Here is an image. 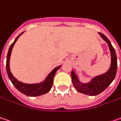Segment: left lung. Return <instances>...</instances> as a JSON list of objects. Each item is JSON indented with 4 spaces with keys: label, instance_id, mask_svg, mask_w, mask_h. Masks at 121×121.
I'll return each instance as SVG.
<instances>
[{
    "label": "left lung",
    "instance_id": "1",
    "mask_svg": "<svg viewBox=\"0 0 121 121\" xmlns=\"http://www.w3.org/2000/svg\"><path fill=\"white\" fill-rule=\"evenodd\" d=\"M99 34L103 38V39L107 43L109 47V49L111 51V65L107 73L103 75L94 78L92 81L89 82V84H82L78 81L75 73L73 70H72L71 72L73 84L76 90L79 93L89 95L90 96L97 95L107 89L115 78L117 70V58L115 50L112 46L110 40L108 39L107 37L100 32H99Z\"/></svg>",
    "mask_w": 121,
    "mask_h": 121
}]
</instances>
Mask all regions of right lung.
<instances>
[{
  "label": "right lung",
  "instance_id": "obj_1",
  "mask_svg": "<svg viewBox=\"0 0 121 121\" xmlns=\"http://www.w3.org/2000/svg\"><path fill=\"white\" fill-rule=\"evenodd\" d=\"M22 33H21L18 36H17L16 39L14 40V41L10 46L9 50V52H8V55H7V57H6V64L7 74H8V76H9V78L10 80V81L12 82V83L13 84L14 86L20 92L28 96H40V95H44L45 93H47L48 92H49V91L51 90V87L52 86V84H53V78L55 77V73L57 71V70H59L60 69V66L56 67L55 69L48 75L46 80L42 83L29 85V84H25V83H22V82H21L18 81H17V79L14 78V77H13L12 73H10L9 68V60L11 51H12L14 44L16 43L18 38L19 37V36L21 35Z\"/></svg>",
  "mask_w": 121,
  "mask_h": 121
}]
</instances>
